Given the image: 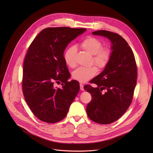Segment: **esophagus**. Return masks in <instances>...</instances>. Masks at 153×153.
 Returning <instances> with one entry per match:
<instances>
[{
	"instance_id": "esophagus-1",
	"label": "esophagus",
	"mask_w": 153,
	"mask_h": 153,
	"mask_svg": "<svg viewBox=\"0 0 153 153\" xmlns=\"http://www.w3.org/2000/svg\"><path fill=\"white\" fill-rule=\"evenodd\" d=\"M80 90H82V91H83V90H84L83 85L82 83H80Z\"/></svg>"
}]
</instances>
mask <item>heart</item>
I'll return each mask as SVG.
<instances>
[{"mask_svg":"<svg viewBox=\"0 0 153 153\" xmlns=\"http://www.w3.org/2000/svg\"><path fill=\"white\" fill-rule=\"evenodd\" d=\"M102 42L99 39L93 36L85 38L80 43V47L83 50L93 55L91 63H94L99 69H103L107 66L111 56V49L108 47H102ZM76 48L70 47L64 53L65 62L70 68L76 66ZM97 72V69L95 66L80 67L73 71L72 76L74 80L84 83L93 78Z\"/></svg>","mask_w":153,"mask_h":153,"instance_id":"b5f03b06","label":"heart"}]
</instances>
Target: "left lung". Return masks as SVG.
Masks as SVG:
<instances>
[{
    "instance_id": "8db88e82",
    "label": "left lung",
    "mask_w": 153,
    "mask_h": 153,
    "mask_svg": "<svg viewBox=\"0 0 153 153\" xmlns=\"http://www.w3.org/2000/svg\"><path fill=\"white\" fill-rule=\"evenodd\" d=\"M106 37L112 43L111 59L105 70L86 85L84 90L91 95L86 106L88 117L96 123L110 124L126 111L132 102L137 82V68L134 53L127 42L119 34L106 30L93 32ZM103 90L106 91L103 93Z\"/></svg>"
}]
</instances>
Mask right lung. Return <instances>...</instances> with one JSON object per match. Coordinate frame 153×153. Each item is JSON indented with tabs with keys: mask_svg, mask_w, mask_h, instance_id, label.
<instances>
[{
	"mask_svg": "<svg viewBox=\"0 0 153 153\" xmlns=\"http://www.w3.org/2000/svg\"><path fill=\"white\" fill-rule=\"evenodd\" d=\"M86 28L50 27L42 30L30 44L24 62L22 91L28 105L39 120L56 123L66 117L77 94L79 83L70 77L63 52ZM60 81V89L54 87Z\"/></svg>",
	"mask_w": 153,
	"mask_h": 153,
	"instance_id": "right-lung-1",
	"label": "right lung"
}]
</instances>
